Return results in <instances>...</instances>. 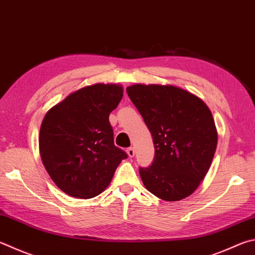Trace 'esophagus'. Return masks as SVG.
<instances>
[{
  "instance_id": "1",
  "label": "esophagus",
  "mask_w": 255,
  "mask_h": 255,
  "mask_svg": "<svg viewBox=\"0 0 255 255\" xmlns=\"http://www.w3.org/2000/svg\"><path fill=\"white\" fill-rule=\"evenodd\" d=\"M127 154H128V156L131 158V157L135 156V149H133L132 147H129L128 149H127Z\"/></svg>"
}]
</instances>
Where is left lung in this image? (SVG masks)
<instances>
[{"label": "left lung", "mask_w": 255, "mask_h": 255, "mask_svg": "<svg viewBox=\"0 0 255 255\" xmlns=\"http://www.w3.org/2000/svg\"><path fill=\"white\" fill-rule=\"evenodd\" d=\"M152 136L155 157L139 168L143 185L167 202L193 194L207 174L217 145L211 110L195 95L174 86L127 87Z\"/></svg>", "instance_id": "obj_1"}]
</instances>
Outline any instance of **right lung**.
Masks as SVG:
<instances>
[{"instance_id":"right-lung-1","label":"right lung","mask_w":255,"mask_h":255,"mask_svg":"<svg viewBox=\"0 0 255 255\" xmlns=\"http://www.w3.org/2000/svg\"><path fill=\"white\" fill-rule=\"evenodd\" d=\"M124 96L123 87L96 83L69 95L44 116L39 148L55 185L76 198L103 193L127 154L114 143L109 115Z\"/></svg>"}]
</instances>
